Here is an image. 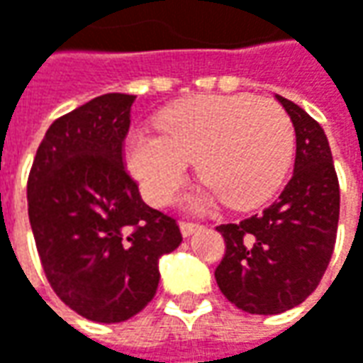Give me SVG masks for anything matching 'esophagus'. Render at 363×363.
<instances>
[{"instance_id": "esophagus-1", "label": "esophagus", "mask_w": 363, "mask_h": 363, "mask_svg": "<svg viewBox=\"0 0 363 363\" xmlns=\"http://www.w3.org/2000/svg\"><path fill=\"white\" fill-rule=\"evenodd\" d=\"M202 226L200 224H196V222H179V230L184 236H189V234H194L196 230H200Z\"/></svg>"}]
</instances>
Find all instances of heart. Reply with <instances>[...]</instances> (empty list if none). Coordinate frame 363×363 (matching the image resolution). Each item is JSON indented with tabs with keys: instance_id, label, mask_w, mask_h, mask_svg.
Segmentation results:
<instances>
[{
	"instance_id": "heart-1",
	"label": "heart",
	"mask_w": 363,
	"mask_h": 363,
	"mask_svg": "<svg viewBox=\"0 0 363 363\" xmlns=\"http://www.w3.org/2000/svg\"><path fill=\"white\" fill-rule=\"evenodd\" d=\"M157 129L125 141L127 169L153 206L172 202L196 160L206 179L196 206L226 200L234 210L257 208L277 194L293 161L291 119L250 94L191 96L161 111Z\"/></svg>"
}]
</instances>
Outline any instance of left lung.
<instances>
[{"mask_svg":"<svg viewBox=\"0 0 363 363\" xmlns=\"http://www.w3.org/2000/svg\"><path fill=\"white\" fill-rule=\"evenodd\" d=\"M297 135L295 172L279 200L238 224H220L226 255L216 283L252 315H277L313 293L328 269L340 220V182L321 125L277 94Z\"/></svg>","mask_w":363,"mask_h":363,"instance_id":"left-lung-1","label":"left lung"}]
</instances>
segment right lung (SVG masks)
Listing matches in <instances>:
<instances>
[{
	"instance_id": "right-lung-1",
	"label": "right lung",
	"mask_w": 363,
	"mask_h": 363,
	"mask_svg": "<svg viewBox=\"0 0 363 363\" xmlns=\"http://www.w3.org/2000/svg\"><path fill=\"white\" fill-rule=\"evenodd\" d=\"M133 94L108 92L56 119L35 151L28 214L54 293L78 315L119 323L160 285V258L182 244L123 163Z\"/></svg>"
}]
</instances>
